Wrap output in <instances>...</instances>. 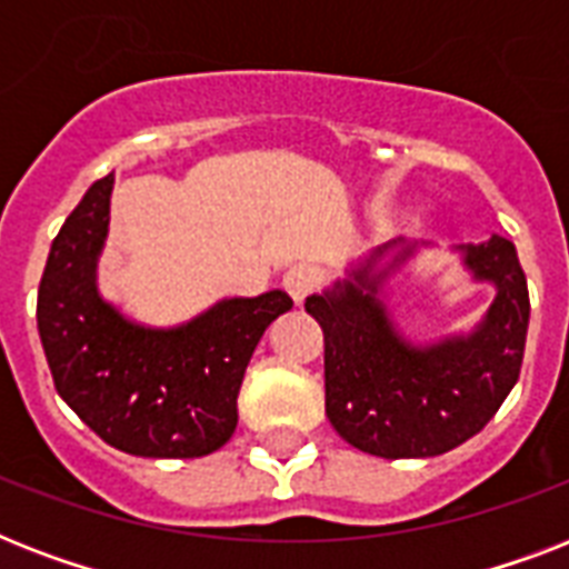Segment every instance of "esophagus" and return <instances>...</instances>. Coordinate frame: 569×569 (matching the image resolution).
<instances>
[{
    "label": "esophagus",
    "instance_id": "1",
    "mask_svg": "<svg viewBox=\"0 0 569 569\" xmlns=\"http://www.w3.org/2000/svg\"><path fill=\"white\" fill-rule=\"evenodd\" d=\"M316 283H319V274L312 266H292L283 274V289L295 303H303V298L316 289Z\"/></svg>",
    "mask_w": 569,
    "mask_h": 569
}]
</instances>
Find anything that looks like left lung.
I'll use <instances>...</instances> for the list:
<instances>
[{
  "instance_id": "8db88e82",
  "label": "left lung",
  "mask_w": 569,
  "mask_h": 569,
  "mask_svg": "<svg viewBox=\"0 0 569 569\" xmlns=\"http://www.w3.org/2000/svg\"><path fill=\"white\" fill-rule=\"evenodd\" d=\"M458 250L478 283L496 286L485 319L460 337L413 346L380 301L387 277L416 253L405 239L303 303L325 333V410L355 449L387 460L446 455L493 419L520 378L531 307L517 248L490 236Z\"/></svg>"
}]
</instances>
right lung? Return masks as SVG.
<instances>
[{
    "instance_id": "right-lung-1",
    "label": "right lung",
    "mask_w": 569,
    "mask_h": 569,
    "mask_svg": "<svg viewBox=\"0 0 569 569\" xmlns=\"http://www.w3.org/2000/svg\"><path fill=\"white\" fill-rule=\"evenodd\" d=\"M114 173L84 191L49 248L38 333L58 396L97 437L138 458H203L239 422L241 378L277 316L280 289L223 298L180 328H144L97 289Z\"/></svg>"
}]
</instances>
